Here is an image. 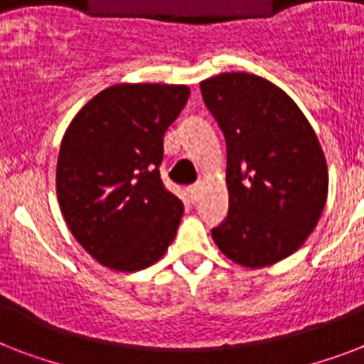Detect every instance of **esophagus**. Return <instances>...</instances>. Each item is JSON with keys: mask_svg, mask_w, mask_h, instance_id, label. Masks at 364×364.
I'll list each match as a JSON object with an SVG mask.
<instances>
[{"mask_svg": "<svg viewBox=\"0 0 364 364\" xmlns=\"http://www.w3.org/2000/svg\"><path fill=\"white\" fill-rule=\"evenodd\" d=\"M200 191H202V185H200V183H194V185H188V187H187V193H188V196H191V200H193V202H196V200H198Z\"/></svg>", "mask_w": 364, "mask_h": 364, "instance_id": "esophagus-1", "label": "esophagus"}]
</instances>
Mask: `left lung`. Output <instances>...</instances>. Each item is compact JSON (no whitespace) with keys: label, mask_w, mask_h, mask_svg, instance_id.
<instances>
[{"label":"left lung","mask_w":364,"mask_h":364,"mask_svg":"<svg viewBox=\"0 0 364 364\" xmlns=\"http://www.w3.org/2000/svg\"><path fill=\"white\" fill-rule=\"evenodd\" d=\"M200 90L227 139L230 205L211 236L245 268L276 264L314 232L327 202L316 132L282 88L253 73H221Z\"/></svg>","instance_id":"left-lung-1"}]
</instances>
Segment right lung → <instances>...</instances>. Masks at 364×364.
<instances>
[{"label": "right lung", "instance_id": "1", "mask_svg": "<svg viewBox=\"0 0 364 364\" xmlns=\"http://www.w3.org/2000/svg\"><path fill=\"white\" fill-rule=\"evenodd\" d=\"M185 85H113L68 126L56 166L60 210L77 242L111 270L164 257L183 202L164 187V134L188 100Z\"/></svg>", "mask_w": 364, "mask_h": 364}]
</instances>
